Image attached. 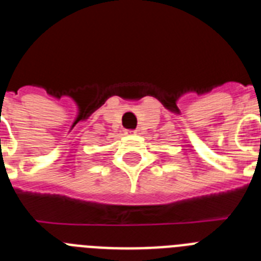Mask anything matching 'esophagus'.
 Segmentation results:
<instances>
[{
  "label": "esophagus",
  "mask_w": 261,
  "mask_h": 261,
  "mask_svg": "<svg viewBox=\"0 0 261 261\" xmlns=\"http://www.w3.org/2000/svg\"><path fill=\"white\" fill-rule=\"evenodd\" d=\"M128 133H136V130H129Z\"/></svg>",
  "instance_id": "obj_1"
}]
</instances>
